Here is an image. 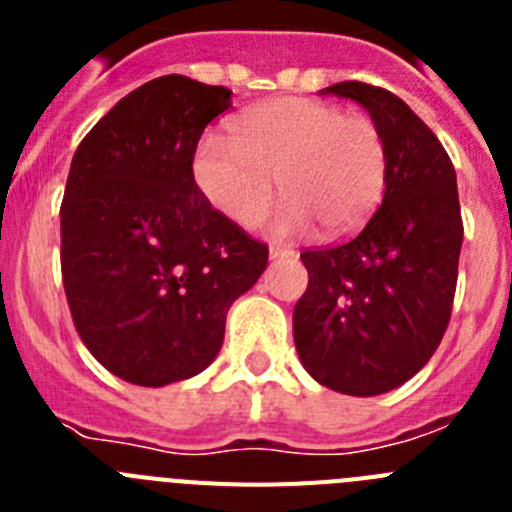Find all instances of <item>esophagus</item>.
<instances>
[{"label":"esophagus","mask_w":512,"mask_h":512,"mask_svg":"<svg viewBox=\"0 0 512 512\" xmlns=\"http://www.w3.org/2000/svg\"><path fill=\"white\" fill-rule=\"evenodd\" d=\"M295 256V248L284 246V243H271L269 246V259L279 261V259H292Z\"/></svg>","instance_id":"esophagus-1"}]
</instances>
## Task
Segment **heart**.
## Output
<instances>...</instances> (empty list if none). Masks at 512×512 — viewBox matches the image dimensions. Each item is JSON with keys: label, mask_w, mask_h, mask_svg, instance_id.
Returning <instances> with one entry per match:
<instances>
[{"label": "heart", "mask_w": 512, "mask_h": 512, "mask_svg": "<svg viewBox=\"0 0 512 512\" xmlns=\"http://www.w3.org/2000/svg\"><path fill=\"white\" fill-rule=\"evenodd\" d=\"M197 189L217 212L251 225L274 197L277 235H348L372 217L387 187V143L377 122L300 97L259 104L230 122V140L207 135L192 161Z\"/></svg>", "instance_id": "obj_1"}]
</instances>
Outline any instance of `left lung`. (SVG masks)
Wrapping results in <instances>:
<instances>
[{
    "label": "left lung",
    "instance_id": "left-lung-1",
    "mask_svg": "<svg viewBox=\"0 0 512 512\" xmlns=\"http://www.w3.org/2000/svg\"><path fill=\"white\" fill-rule=\"evenodd\" d=\"M387 143V187L354 241L300 256L310 274L292 330L302 366L328 390L384 395L428 364L451 318L461 225L456 171L433 130L387 89L341 81Z\"/></svg>",
    "mask_w": 512,
    "mask_h": 512
}]
</instances>
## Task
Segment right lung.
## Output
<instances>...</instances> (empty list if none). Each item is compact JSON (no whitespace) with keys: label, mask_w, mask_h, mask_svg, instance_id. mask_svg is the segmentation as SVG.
Returning a JSON list of instances; mask_svg holds the SVG:
<instances>
[{"label":"right lung","mask_w":512,"mask_h":512,"mask_svg":"<svg viewBox=\"0 0 512 512\" xmlns=\"http://www.w3.org/2000/svg\"><path fill=\"white\" fill-rule=\"evenodd\" d=\"M230 89L158 76L112 107L79 143L61 205V274L94 359L140 387L200 374L225 315L259 282L269 248L194 184L205 128Z\"/></svg>","instance_id":"right-lung-1"}]
</instances>
